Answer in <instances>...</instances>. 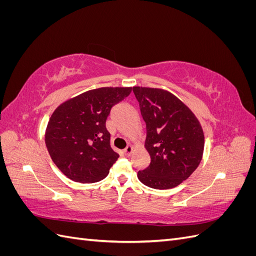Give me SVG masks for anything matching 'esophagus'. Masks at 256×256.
<instances>
[{
    "mask_svg": "<svg viewBox=\"0 0 256 256\" xmlns=\"http://www.w3.org/2000/svg\"><path fill=\"white\" fill-rule=\"evenodd\" d=\"M132 152H134V146L132 145H128L125 148V150H124V152H125L126 156H130V154H132Z\"/></svg>",
    "mask_w": 256,
    "mask_h": 256,
    "instance_id": "1",
    "label": "esophagus"
}]
</instances>
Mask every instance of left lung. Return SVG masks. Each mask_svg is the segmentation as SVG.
I'll use <instances>...</instances> for the list:
<instances>
[{
  "instance_id": "1",
  "label": "left lung",
  "mask_w": 256,
  "mask_h": 256,
  "mask_svg": "<svg viewBox=\"0 0 256 256\" xmlns=\"http://www.w3.org/2000/svg\"><path fill=\"white\" fill-rule=\"evenodd\" d=\"M146 124L145 150L150 164L138 172L147 187L171 189L196 171L203 158V128L189 106L171 92L134 86Z\"/></svg>"
}]
</instances>
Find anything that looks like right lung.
I'll list each match as a JSON object with an SVG mask.
<instances>
[{
	"label": "right lung",
	"instance_id": "obj_1",
	"mask_svg": "<svg viewBox=\"0 0 256 256\" xmlns=\"http://www.w3.org/2000/svg\"><path fill=\"white\" fill-rule=\"evenodd\" d=\"M132 88H99L62 102L48 122L44 142L60 172L78 182H96L118 159L110 145L106 120L111 108Z\"/></svg>",
	"mask_w": 256,
	"mask_h": 256
}]
</instances>
